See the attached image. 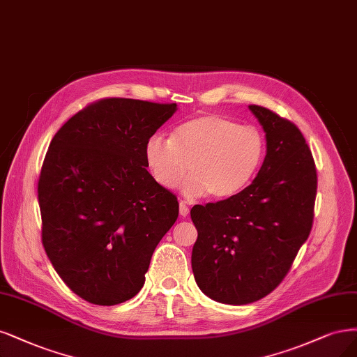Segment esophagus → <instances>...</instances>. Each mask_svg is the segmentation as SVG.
Segmentation results:
<instances>
[{
    "mask_svg": "<svg viewBox=\"0 0 357 357\" xmlns=\"http://www.w3.org/2000/svg\"><path fill=\"white\" fill-rule=\"evenodd\" d=\"M189 214V206L186 205L184 201H180V215L181 217H186Z\"/></svg>",
    "mask_w": 357,
    "mask_h": 357,
    "instance_id": "esophagus-1",
    "label": "esophagus"
}]
</instances>
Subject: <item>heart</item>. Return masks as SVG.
<instances>
[{
  "label": "heart",
  "mask_w": 357,
  "mask_h": 357,
  "mask_svg": "<svg viewBox=\"0 0 357 357\" xmlns=\"http://www.w3.org/2000/svg\"><path fill=\"white\" fill-rule=\"evenodd\" d=\"M266 155V140L255 127L220 115H201L177 127L173 137L152 136L144 159L155 181L174 188L192 174L183 190L188 196L210 193L223 201L248 186Z\"/></svg>",
  "instance_id": "1"
}]
</instances>
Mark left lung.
I'll list each match as a JSON object with an SVG mask.
<instances>
[{
  "instance_id": "8db88e82",
  "label": "left lung",
  "mask_w": 357,
  "mask_h": 357,
  "mask_svg": "<svg viewBox=\"0 0 357 357\" xmlns=\"http://www.w3.org/2000/svg\"><path fill=\"white\" fill-rule=\"evenodd\" d=\"M266 132L257 177L233 198L190 210L196 284L210 298L242 305L266 297L287 276L312 230L317 176L312 152L291 121L248 106Z\"/></svg>"
}]
</instances>
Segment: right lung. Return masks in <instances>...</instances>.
Here are the masks:
<instances>
[{"mask_svg": "<svg viewBox=\"0 0 357 357\" xmlns=\"http://www.w3.org/2000/svg\"><path fill=\"white\" fill-rule=\"evenodd\" d=\"M176 103L103 99L53 137L38 181L43 245L85 301L115 305L144 284L152 254L176 223V195L149 174L144 146Z\"/></svg>", "mask_w": 357, "mask_h": 357, "instance_id": "obj_1", "label": "right lung"}]
</instances>
